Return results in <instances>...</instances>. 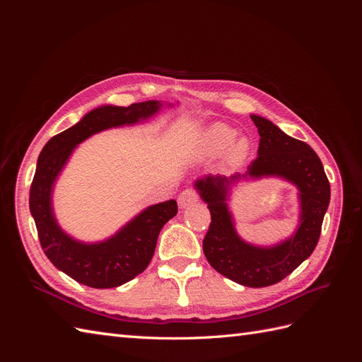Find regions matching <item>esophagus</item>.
Masks as SVG:
<instances>
[{
	"label": "esophagus",
	"mask_w": 362,
	"mask_h": 362,
	"mask_svg": "<svg viewBox=\"0 0 362 362\" xmlns=\"http://www.w3.org/2000/svg\"><path fill=\"white\" fill-rule=\"evenodd\" d=\"M194 202H198V193H196L192 189H185L178 196V205H180V208H189Z\"/></svg>",
	"instance_id": "34e87169"
}]
</instances>
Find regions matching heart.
I'll return each instance as SVG.
<instances>
[{"mask_svg":"<svg viewBox=\"0 0 362 362\" xmlns=\"http://www.w3.org/2000/svg\"><path fill=\"white\" fill-rule=\"evenodd\" d=\"M235 129L222 122L208 125L196 139L193 149L199 157H214L228 149V161H242L249 152V140L238 137L235 141Z\"/></svg>","mask_w":362,"mask_h":362,"instance_id":"b5f03b06","label":"heart"}]
</instances>
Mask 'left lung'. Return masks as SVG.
Returning a JSON list of instances; mask_svg holds the SVG:
<instances>
[{"mask_svg":"<svg viewBox=\"0 0 362 362\" xmlns=\"http://www.w3.org/2000/svg\"><path fill=\"white\" fill-rule=\"evenodd\" d=\"M258 128V157L245 173L226 178L206 175L194 181V189L211 213L204 238V254L211 267L245 287H269L282 281L308 258L319 242L323 217L331 199L329 181L314 149L287 136L269 119L250 115ZM279 177L300 193V223L295 233L273 247L252 245L238 235L228 210L232 189L238 182Z\"/></svg>","mask_w":362,"mask_h":362,"instance_id":"obj_1","label":"left lung"}]
</instances>
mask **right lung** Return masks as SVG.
I'll return each mask as SVG.
<instances>
[{
	"label": "right lung",
	"mask_w": 362,
	"mask_h": 362,
	"mask_svg": "<svg viewBox=\"0 0 362 362\" xmlns=\"http://www.w3.org/2000/svg\"><path fill=\"white\" fill-rule=\"evenodd\" d=\"M161 107V101H145L129 107L101 105L84 115L74 127L49 139L40 151L30 189V211L48 259L83 286L115 288L144 272L154 255L161 228L177 216L178 205L175 199L151 205L113 235L87 243L74 238L59 225L52 206L54 185L75 148L84 140L105 129L145 122Z\"/></svg>",
	"instance_id": "add662e5"
}]
</instances>
